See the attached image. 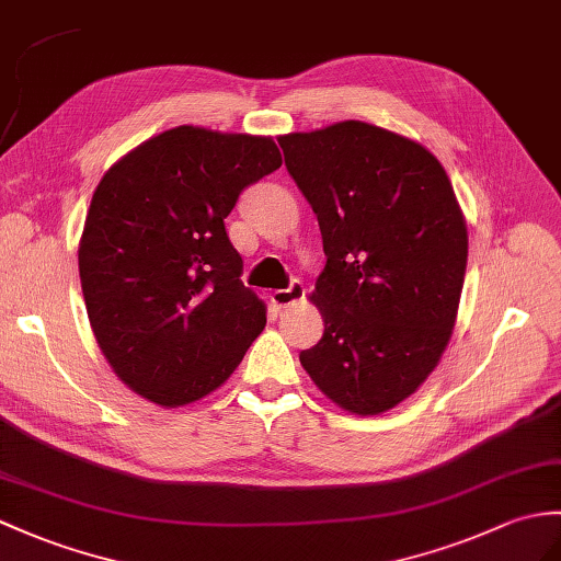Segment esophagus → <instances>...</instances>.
Segmentation results:
<instances>
[{"label":"esophagus","instance_id":"34e87169","mask_svg":"<svg viewBox=\"0 0 561 561\" xmlns=\"http://www.w3.org/2000/svg\"><path fill=\"white\" fill-rule=\"evenodd\" d=\"M304 296H306L304 284L294 279L289 286H286V289H277L275 294H272V304H275L277 308H289L296 301H301Z\"/></svg>","mask_w":561,"mask_h":561}]
</instances>
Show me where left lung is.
Listing matches in <instances>:
<instances>
[{
	"label": "left lung",
	"mask_w": 561,
	"mask_h": 561,
	"mask_svg": "<svg viewBox=\"0 0 561 561\" xmlns=\"http://www.w3.org/2000/svg\"><path fill=\"white\" fill-rule=\"evenodd\" d=\"M277 140L328 255L310 296L324 332L301 366L344 411L394 409L457 322L468 233L451 181L421 142L366 122Z\"/></svg>",
	"instance_id": "left-lung-1"
}]
</instances>
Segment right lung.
<instances>
[{
	"mask_svg": "<svg viewBox=\"0 0 561 561\" xmlns=\"http://www.w3.org/2000/svg\"><path fill=\"white\" fill-rule=\"evenodd\" d=\"M282 167L275 140L176 126L110 167L85 217L78 272L90 328L119 380L160 407L198 401L265 328L225 219Z\"/></svg>",
	"mask_w": 561,
	"mask_h": 561,
	"instance_id": "obj_1",
	"label": "right lung"
}]
</instances>
